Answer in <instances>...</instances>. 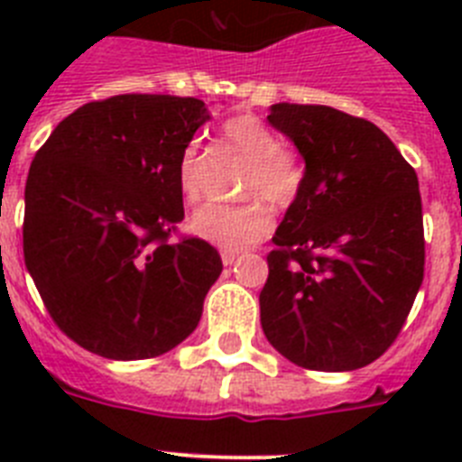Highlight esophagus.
Here are the masks:
<instances>
[{
  "mask_svg": "<svg viewBox=\"0 0 462 462\" xmlns=\"http://www.w3.org/2000/svg\"><path fill=\"white\" fill-rule=\"evenodd\" d=\"M240 256V252H234V250H224L222 252V263L224 266H231V263H236Z\"/></svg>",
  "mask_w": 462,
  "mask_h": 462,
  "instance_id": "esophagus-1",
  "label": "esophagus"
}]
</instances>
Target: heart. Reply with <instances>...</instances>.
Wrapping results in <instances>:
<instances>
[{
	"label": "heart",
	"instance_id": "heart-1",
	"mask_svg": "<svg viewBox=\"0 0 462 462\" xmlns=\"http://www.w3.org/2000/svg\"><path fill=\"white\" fill-rule=\"evenodd\" d=\"M226 141L250 159L245 171L243 194H259L273 206H289L305 180V166L296 152L282 148L280 138L256 116H236L224 125ZM201 143L189 141L178 159V187L187 201L201 196ZM199 238L224 247L243 250L273 228V215L256 199L240 203H206L191 215Z\"/></svg>",
	"mask_w": 462,
	"mask_h": 462
}]
</instances>
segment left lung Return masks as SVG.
<instances>
[{
  "label": "left lung",
  "instance_id": "obj_1",
  "mask_svg": "<svg viewBox=\"0 0 462 462\" xmlns=\"http://www.w3.org/2000/svg\"><path fill=\"white\" fill-rule=\"evenodd\" d=\"M305 180L268 254L261 328L291 363L346 373L398 337L423 282L419 178L386 134L330 106L275 104Z\"/></svg>",
  "mask_w": 462,
  "mask_h": 462
}]
</instances>
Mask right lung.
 Here are the masks:
<instances>
[{
  "label": "right lung",
  "mask_w": 462,
  "mask_h": 462,
  "mask_svg": "<svg viewBox=\"0 0 462 462\" xmlns=\"http://www.w3.org/2000/svg\"><path fill=\"white\" fill-rule=\"evenodd\" d=\"M210 110L194 97L120 94L52 129L24 185V266L52 321L88 352L138 361L199 326L222 273L201 238L173 243L178 159Z\"/></svg>",
  "instance_id": "add662e5"
}]
</instances>
